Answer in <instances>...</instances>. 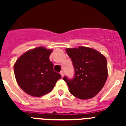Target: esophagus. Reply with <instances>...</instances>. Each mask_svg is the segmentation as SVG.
Here are the masks:
<instances>
[{
	"label": "esophagus",
	"instance_id": "34e87169",
	"mask_svg": "<svg viewBox=\"0 0 126 126\" xmlns=\"http://www.w3.org/2000/svg\"><path fill=\"white\" fill-rule=\"evenodd\" d=\"M60 75H61V77H63V76H64V73H63V71H61V72H60Z\"/></svg>",
	"mask_w": 126,
	"mask_h": 126
}]
</instances>
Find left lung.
Here are the masks:
<instances>
[{
  "label": "left lung",
  "instance_id": "obj_1",
  "mask_svg": "<svg viewBox=\"0 0 126 126\" xmlns=\"http://www.w3.org/2000/svg\"><path fill=\"white\" fill-rule=\"evenodd\" d=\"M66 51L75 70L73 79L66 76L63 78L69 92L80 99L94 97L101 90L107 79L106 57L95 49L84 46L67 48Z\"/></svg>",
  "mask_w": 126,
  "mask_h": 126
}]
</instances>
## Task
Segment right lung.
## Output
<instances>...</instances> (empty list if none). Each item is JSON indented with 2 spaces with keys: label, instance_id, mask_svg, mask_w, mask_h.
<instances>
[{
  "label": "right lung",
  "instance_id": "right-lung-1",
  "mask_svg": "<svg viewBox=\"0 0 126 126\" xmlns=\"http://www.w3.org/2000/svg\"><path fill=\"white\" fill-rule=\"evenodd\" d=\"M52 50L44 47L31 49L14 64L15 77L20 88L29 95L41 97L53 90L61 75L53 70L49 57Z\"/></svg>",
  "mask_w": 126,
  "mask_h": 126
}]
</instances>
